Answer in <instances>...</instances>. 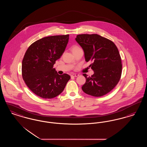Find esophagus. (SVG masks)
Returning <instances> with one entry per match:
<instances>
[{"label": "esophagus", "mask_w": 147, "mask_h": 147, "mask_svg": "<svg viewBox=\"0 0 147 147\" xmlns=\"http://www.w3.org/2000/svg\"><path fill=\"white\" fill-rule=\"evenodd\" d=\"M71 76V77H77L78 76H79V74H73Z\"/></svg>", "instance_id": "34e87169"}]
</instances>
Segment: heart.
I'll return each mask as SVG.
<instances>
[{
  "label": "heart",
  "instance_id": "1",
  "mask_svg": "<svg viewBox=\"0 0 147 147\" xmlns=\"http://www.w3.org/2000/svg\"><path fill=\"white\" fill-rule=\"evenodd\" d=\"M78 48H79V47H78V46H74V47H73V49H72V51H73V50H74V49H78Z\"/></svg>",
  "mask_w": 147,
  "mask_h": 147
}]
</instances>
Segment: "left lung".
I'll list each match as a JSON object with an SVG mask.
<instances>
[{
    "label": "left lung",
    "mask_w": 147,
    "mask_h": 147,
    "mask_svg": "<svg viewBox=\"0 0 147 147\" xmlns=\"http://www.w3.org/2000/svg\"><path fill=\"white\" fill-rule=\"evenodd\" d=\"M76 40L82 47L86 62L94 74H83L86 82L82 87L85 93L100 97L112 90L119 83L122 73L121 58L116 46L111 40L98 34L77 35Z\"/></svg>",
    "instance_id": "obj_1"
}]
</instances>
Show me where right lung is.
I'll use <instances>...</instances> for the list:
<instances>
[{
    "instance_id": "right-lung-1",
    "label": "right lung",
    "mask_w": 147,
    "mask_h": 147,
    "mask_svg": "<svg viewBox=\"0 0 147 147\" xmlns=\"http://www.w3.org/2000/svg\"><path fill=\"white\" fill-rule=\"evenodd\" d=\"M69 35L45 37L31 44L22 62V76L36 95L52 98L59 95L70 79L67 74L59 75L53 65L63 55Z\"/></svg>"
}]
</instances>
